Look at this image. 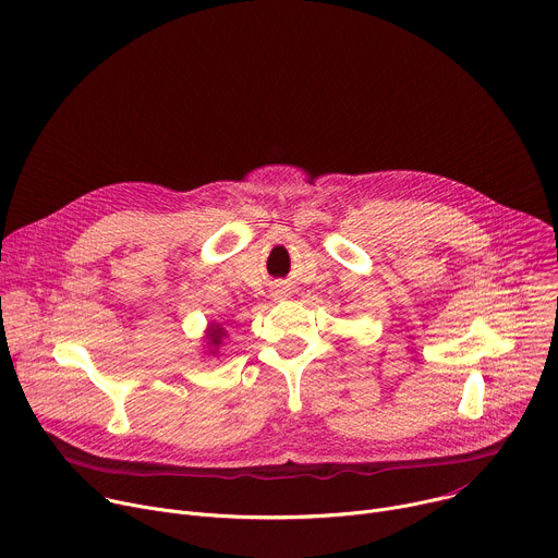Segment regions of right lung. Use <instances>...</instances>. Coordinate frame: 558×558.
I'll list each match as a JSON object with an SVG mask.
<instances>
[{"instance_id":"1","label":"right lung","mask_w":558,"mask_h":558,"mask_svg":"<svg viewBox=\"0 0 558 558\" xmlns=\"http://www.w3.org/2000/svg\"><path fill=\"white\" fill-rule=\"evenodd\" d=\"M223 328H219V326H210V335H208V339H210V345H219L221 343V339H223Z\"/></svg>"}]
</instances>
